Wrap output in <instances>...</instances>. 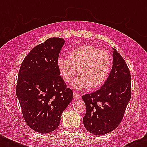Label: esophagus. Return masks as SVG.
Here are the masks:
<instances>
[{
	"mask_svg": "<svg viewBox=\"0 0 147 147\" xmlns=\"http://www.w3.org/2000/svg\"><path fill=\"white\" fill-rule=\"evenodd\" d=\"M73 96L75 99H79L81 98V94L79 93H78V92H74Z\"/></svg>",
	"mask_w": 147,
	"mask_h": 147,
	"instance_id": "1",
	"label": "esophagus"
}]
</instances>
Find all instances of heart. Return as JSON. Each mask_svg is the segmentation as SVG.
I'll return each instance as SVG.
<instances>
[{"label":"heart","mask_w":147,"mask_h":147,"mask_svg":"<svg viewBox=\"0 0 147 147\" xmlns=\"http://www.w3.org/2000/svg\"><path fill=\"white\" fill-rule=\"evenodd\" d=\"M109 53L92 45H82L73 49L69 58L59 56L57 67L65 82H69L78 71L80 76L71 83L74 88H96L106 82L111 68Z\"/></svg>","instance_id":"1"}]
</instances>
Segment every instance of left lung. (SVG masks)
<instances>
[{"mask_svg": "<svg viewBox=\"0 0 147 147\" xmlns=\"http://www.w3.org/2000/svg\"><path fill=\"white\" fill-rule=\"evenodd\" d=\"M113 50V66L107 81L99 90L82 96L86 107L84 126L94 135L106 134L118 127L131 98L130 70L121 54Z\"/></svg>", "mask_w": 147, "mask_h": 147, "instance_id": "left-lung-1", "label": "left lung"}]
</instances>
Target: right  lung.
I'll return each mask as SVG.
<instances>
[{
	"mask_svg": "<svg viewBox=\"0 0 147 147\" xmlns=\"http://www.w3.org/2000/svg\"><path fill=\"white\" fill-rule=\"evenodd\" d=\"M65 40L53 37L28 53L20 68L16 93L27 125L41 134L59 127L73 93L60 76L57 59Z\"/></svg>",
	"mask_w": 147,
	"mask_h": 147,
	"instance_id": "obj_1",
	"label": "right lung"
}]
</instances>
